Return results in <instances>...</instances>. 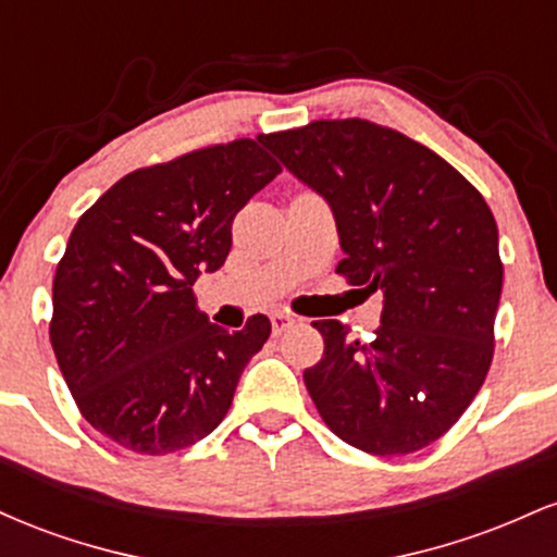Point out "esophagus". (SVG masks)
<instances>
[{
    "instance_id": "1",
    "label": "esophagus",
    "mask_w": 557,
    "mask_h": 557,
    "mask_svg": "<svg viewBox=\"0 0 557 557\" xmlns=\"http://www.w3.org/2000/svg\"><path fill=\"white\" fill-rule=\"evenodd\" d=\"M272 319V332L274 335H283V332H287L296 324V319H293L290 314H283V311H274V314L270 317Z\"/></svg>"
}]
</instances>
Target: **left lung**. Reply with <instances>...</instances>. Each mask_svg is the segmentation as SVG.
Returning <instances> with one entry per match:
<instances>
[{"label": "left lung", "instance_id": "left-lung-1", "mask_svg": "<svg viewBox=\"0 0 557 557\" xmlns=\"http://www.w3.org/2000/svg\"><path fill=\"white\" fill-rule=\"evenodd\" d=\"M261 144L330 201L345 251L335 272L385 296L369 341L332 319L311 324L324 356L304 382L319 417L372 456L432 445L476 398L495 354L503 261L487 201L432 149L361 117Z\"/></svg>", "mask_w": 557, "mask_h": 557}]
</instances>
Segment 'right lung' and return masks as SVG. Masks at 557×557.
I'll return each mask as SVG.
<instances>
[{
  "label": "right lung",
  "mask_w": 557,
  "mask_h": 557,
  "mask_svg": "<svg viewBox=\"0 0 557 557\" xmlns=\"http://www.w3.org/2000/svg\"><path fill=\"white\" fill-rule=\"evenodd\" d=\"M261 138L133 170L81 214L52 283V341L83 419L140 456L198 443L225 419L267 317L216 327L194 283L225 264L233 220L280 175Z\"/></svg>",
  "instance_id": "obj_1"
}]
</instances>
